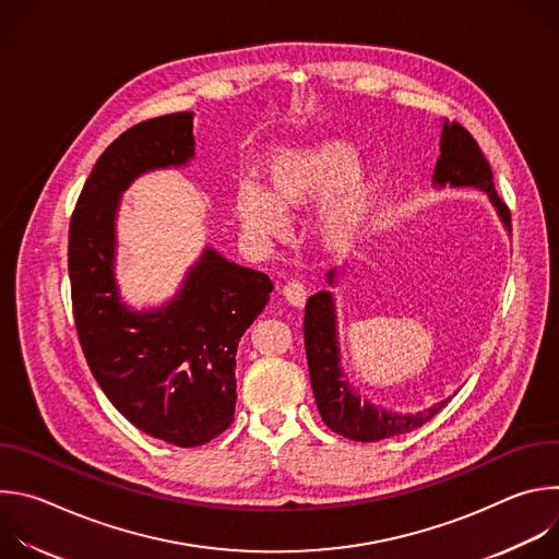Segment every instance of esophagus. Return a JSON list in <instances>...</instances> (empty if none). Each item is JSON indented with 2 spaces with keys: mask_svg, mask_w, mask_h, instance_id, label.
I'll list each match as a JSON object with an SVG mask.
<instances>
[{
  "mask_svg": "<svg viewBox=\"0 0 559 559\" xmlns=\"http://www.w3.org/2000/svg\"><path fill=\"white\" fill-rule=\"evenodd\" d=\"M283 296H285V300L289 305L302 307L305 300H307V289H305V285L300 281H289V283L283 285Z\"/></svg>",
  "mask_w": 559,
  "mask_h": 559,
  "instance_id": "obj_1",
  "label": "esophagus"
}]
</instances>
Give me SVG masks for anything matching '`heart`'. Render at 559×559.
<instances>
[{"label": "heart", "instance_id": "1", "mask_svg": "<svg viewBox=\"0 0 559 559\" xmlns=\"http://www.w3.org/2000/svg\"><path fill=\"white\" fill-rule=\"evenodd\" d=\"M265 177L270 192L254 179H241L234 188L241 227L257 238L276 236L285 229V214L325 195L316 212V231L330 246L343 243L354 231L371 188L358 150L341 139L274 150L265 158Z\"/></svg>", "mask_w": 559, "mask_h": 559}]
</instances>
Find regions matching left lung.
Wrapping results in <instances>:
<instances>
[{"mask_svg": "<svg viewBox=\"0 0 559 559\" xmlns=\"http://www.w3.org/2000/svg\"><path fill=\"white\" fill-rule=\"evenodd\" d=\"M433 183L444 188H477L485 190L496 205L500 218L511 227V212L507 203L498 197L493 173L483 154L480 145L471 136L466 128L457 121L442 126L440 136V158L436 164ZM334 272L328 274V281L334 285ZM305 354L309 365V378L318 412L323 423L356 442H378L401 433H409L431 420L447 401L433 405L427 412L418 414H393L382 407H376L367 401L360 403V395L354 393L347 380H343L338 341H336V309L330 292H318L307 300L305 307Z\"/></svg>", "mask_w": 559, "mask_h": 559, "instance_id": "1", "label": "left lung"}]
</instances>
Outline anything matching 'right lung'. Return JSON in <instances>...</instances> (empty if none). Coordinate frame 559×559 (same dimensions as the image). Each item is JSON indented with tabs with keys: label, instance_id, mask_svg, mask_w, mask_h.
Instances as JSON below:
<instances>
[{
	"label": "right lung",
	"instance_id": "1",
	"mask_svg": "<svg viewBox=\"0 0 559 559\" xmlns=\"http://www.w3.org/2000/svg\"><path fill=\"white\" fill-rule=\"evenodd\" d=\"M192 112L141 121L117 136L84 183L68 231L74 325L108 401L136 429L199 447L234 420L236 347L274 289L267 274L205 250L181 292L154 311H130L115 283V216L143 173L194 156Z\"/></svg>",
	"mask_w": 559,
	"mask_h": 559
}]
</instances>
